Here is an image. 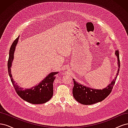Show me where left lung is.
<instances>
[{"mask_svg": "<svg viewBox=\"0 0 128 128\" xmlns=\"http://www.w3.org/2000/svg\"><path fill=\"white\" fill-rule=\"evenodd\" d=\"M115 54L117 56L118 59V72L115 78L105 88H102V90L91 88L78 83L74 79H73L74 86L72 88V94L74 98L77 102L83 104L90 105L102 101L107 96H109L116 80L120 67L119 51L118 50L115 51Z\"/></svg>", "mask_w": 128, "mask_h": 128, "instance_id": "left-lung-1", "label": "left lung"}]
</instances>
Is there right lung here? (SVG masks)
<instances>
[{"label":"right lung","instance_id":"add662e5","mask_svg":"<svg viewBox=\"0 0 128 128\" xmlns=\"http://www.w3.org/2000/svg\"><path fill=\"white\" fill-rule=\"evenodd\" d=\"M19 36L11 45L8 60V72L11 82L17 94L25 101L32 104H41L49 101L53 94V82L56 79L55 75L58 72H52L46 76L42 82L32 88L24 89L20 88L13 80L11 73V66L14 59V54L18 42Z\"/></svg>","mask_w":128,"mask_h":128}]
</instances>
